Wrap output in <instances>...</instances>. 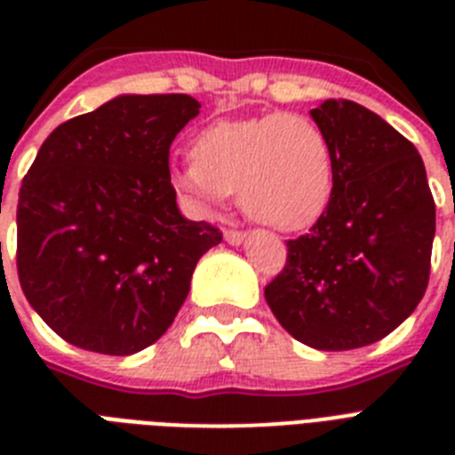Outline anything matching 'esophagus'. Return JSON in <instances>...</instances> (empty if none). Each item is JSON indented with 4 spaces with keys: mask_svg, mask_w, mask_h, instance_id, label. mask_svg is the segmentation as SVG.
<instances>
[{
    "mask_svg": "<svg viewBox=\"0 0 455 455\" xmlns=\"http://www.w3.org/2000/svg\"><path fill=\"white\" fill-rule=\"evenodd\" d=\"M246 232H241V230H228L225 232V241L230 243V246H241L243 241H246Z\"/></svg>",
    "mask_w": 455,
    "mask_h": 455,
    "instance_id": "esophagus-1",
    "label": "esophagus"
}]
</instances>
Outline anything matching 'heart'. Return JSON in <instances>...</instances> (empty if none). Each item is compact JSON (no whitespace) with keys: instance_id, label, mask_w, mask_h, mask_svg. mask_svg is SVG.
I'll list each match as a JSON object with an SVG mask.
<instances>
[{"instance_id":"heart-1","label":"heart","mask_w":455,"mask_h":455,"mask_svg":"<svg viewBox=\"0 0 455 455\" xmlns=\"http://www.w3.org/2000/svg\"><path fill=\"white\" fill-rule=\"evenodd\" d=\"M191 159L168 178L203 216H214L236 191L239 207L257 223L303 230L321 219L335 191L332 143L307 116L219 120L196 134Z\"/></svg>"}]
</instances>
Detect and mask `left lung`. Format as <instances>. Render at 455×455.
Segmentation results:
<instances>
[{
  "instance_id": "1",
  "label": "left lung",
  "mask_w": 455,
  "mask_h": 455,
  "mask_svg": "<svg viewBox=\"0 0 455 455\" xmlns=\"http://www.w3.org/2000/svg\"><path fill=\"white\" fill-rule=\"evenodd\" d=\"M328 134L335 191L307 235L287 241V264L264 289L293 339L351 351L408 319L431 275L435 203L417 148L351 100L309 111Z\"/></svg>"
}]
</instances>
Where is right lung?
Returning a JSON list of instances; mask_svg holds the SVG:
<instances>
[{
    "mask_svg": "<svg viewBox=\"0 0 455 455\" xmlns=\"http://www.w3.org/2000/svg\"><path fill=\"white\" fill-rule=\"evenodd\" d=\"M191 95H118L59 124L24 175L18 275L59 337L104 355L155 344L223 235L180 214L168 155Z\"/></svg>",
    "mask_w": 455,
    "mask_h": 455,
    "instance_id": "add662e5",
    "label": "right lung"
}]
</instances>
